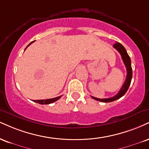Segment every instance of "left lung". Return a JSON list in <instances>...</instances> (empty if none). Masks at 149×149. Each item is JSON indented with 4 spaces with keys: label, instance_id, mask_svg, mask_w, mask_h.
I'll list each match as a JSON object with an SVG mask.
<instances>
[{
    "label": "left lung",
    "instance_id": "8db88e82",
    "mask_svg": "<svg viewBox=\"0 0 149 149\" xmlns=\"http://www.w3.org/2000/svg\"><path fill=\"white\" fill-rule=\"evenodd\" d=\"M114 48L115 49L119 51V53L121 54V57H122V60L123 63H124L125 66H126V71H127V75H126V80H125L124 83L122 87H121V89L119 90V92H118L117 94H116L115 96H113V97L108 98H98L96 97H94V96H92V98L96 100V101L103 102V103H109V102H112L115 101V100H117L120 98L121 97L126 94L127 91L129 88V86L130 85V82H131L132 80V67H131V60H130V57L127 53L126 50L125 49V48L123 47L122 44H121L120 43L116 42V44H114Z\"/></svg>",
    "mask_w": 149,
    "mask_h": 149
}]
</instances>
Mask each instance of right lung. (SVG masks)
Masks as SVG:
<instances>
[{"mask_svg": "<svg viewBox=\"0 0 149 149\" xmlns=\"http://www.w3.org/2000/svg\"><path fill=\"white\" fill-rule=\"evenodd\" d=\"M35 42V41H33V42H32L31 43H30L29 44H28V46H29L30 44H33V43ZM28 46L26 48V49L27 48H28ZM25 49V50H26ZM61 96H57V97L56 98H49V99H45V100H34V102H35V103H39L41 104V105H44V104H45V105H46V104H50V103H53V102L56 101H57V100H59L60 98H61Z\"/></svg>", "mask_w": 149, "mask_h": 149, "instance_id": "right-lung-1", "label": "right lung"}]
</instances>
